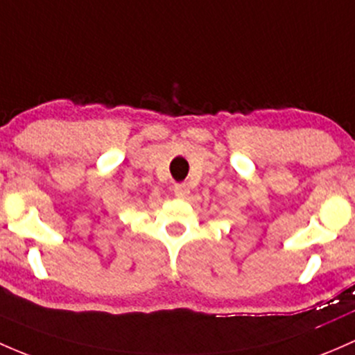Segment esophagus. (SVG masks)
I'll use <instances>...</instances> for the list:
<instances>
[{"mask_svg": "<svg viewBox=\"0 0 355 355\" xmlns=\"http://www.w3.org/2000/svg\"><path fill=\"white\" fill-rule=\"evenodd\" d=\"M173 192H175V196L178 197V199H184V197H187V193H189L187 184H175L173 185Z\"/></svg>", "mask_w": 355, "mask_h": 355, "instance_id": "1", "label": "esophagus"}]
</instances>
